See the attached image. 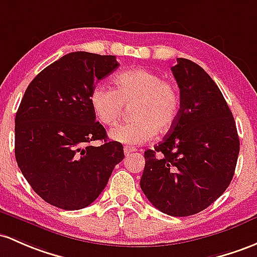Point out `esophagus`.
<instances>
[{
    "label": "esophagus",
    "instance_id": "1",
    "mask_svg": "<svg viewBox=\"0 0 257 257\" xmlns=\"http://www.w3.org/2000/svg\"><path fill=\"white\" fill-rule=\"evenodd\" d=\"M137 148L136 147H132V146H125V148H123V153L126 154V156H128L130 153H132V152H136Z\"/></svg>",
    "mask_w": 257,
    "mask_h": 257
}]
</instances>
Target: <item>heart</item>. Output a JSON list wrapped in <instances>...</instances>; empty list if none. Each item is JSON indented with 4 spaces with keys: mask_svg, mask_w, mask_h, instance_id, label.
Masks as SVG:
<instances>
[{
    "mask_svg": "<svg viewBox=\"0 0 257 257\" xmlns=\"http://www.w3.org/2000/svg\"><path fill=\"white\" fill-rule=\"evenodd\" d=\"M115 89L96 85L89 95L93 112L103 125L112 126L131 106L132 120L110 131V137L125 145H142L175 125L180 111L178 88L146 68H132L117 74Z\"/></svg>",
    "mask_w": 257,
    "mask_h": 257,
    "instance_id": "b5f03b06",
    "label": "heart"
}]
</instances>
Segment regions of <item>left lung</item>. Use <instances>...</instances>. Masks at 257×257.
Segmentation results:
<instances>
[{
    "label": "left lung",
    "instance_id": "1",
    "mask_svg": "<svg viewBox=\"0 0 257 257\" xmlns=\"http://www.w3.org/2000/svg\"><path fill=\"white\" fill-rule=\"evenodd\" d=\"M172 72L180 89V111L162 142L145 152L140 185L163 213L186 217L203 211L227 190L240 142L233 114L206 71L178 59Z\"/></svg>",
    "mask_w": 257,
    "mask_h": 257
}]
</instances>
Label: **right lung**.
Wrapping results in <instances>:
<instances>
[{
    "label": "right lung",
    "instance_id": "1",
    "mask_svg": "<svg viewBox=\"0 0 257 257\" xmlns=\"http://www.w3.org/2000/svg\"><path fill=\"white\" fill-rule=\"evenodd\" d=\"M118 67L111 55H65L30 82L16 114V161L35 192L74 211L105 189L123 147L107 141L89 103L93 88ZM101 140L100 146L91 142Z\"/></svg>",
    "mask_w": 257,
    "mask_h": 257
}]
</instances>
